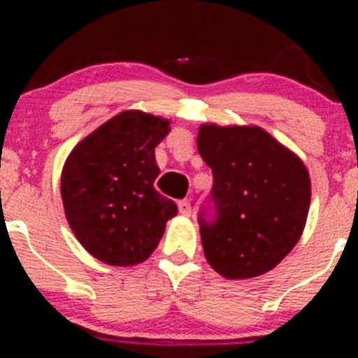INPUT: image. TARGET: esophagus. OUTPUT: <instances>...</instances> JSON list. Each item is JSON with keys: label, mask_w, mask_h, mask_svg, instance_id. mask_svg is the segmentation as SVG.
<instances>
[{"label": "esophagus", "mask_w": 358, "mask_h": 358, "mask_svg": "<svg viewBox=\"0 0 358 358\" xmlns=\"http://www.w3.org/2000/svg\"><path fill=\"white\" fill-rule=\"evenodd\" d=\"M178 211L182 213L183 216H190V213H192V206H190V201L189 199H183L178 202Z\"/></svg>", "instance_id": "esophagus-1"}]
</instances>
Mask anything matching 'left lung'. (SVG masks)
Wrapping results in <instances>:
<instances>
[{
	"instance_id": "1",
	"label": "left lung",
	"mask_w": 358,
	"mask_h": 358,
	"mask_svg": "<svg viewBox=\"0 0 358 358\" xmlns=\"http://www.w3.org/2000/svg\"><path fill=\"white\" fill-rule=\"evenodd\" d=\"M197 150L213 171V215L199 213L206 259L227 279L266 273L305 229L312 197L305 164L258 126L202 124Z\"/></svg>"
}]
</instances>
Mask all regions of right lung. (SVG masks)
Wrapping results in <instances>:
<instances>
[{
  "mask_svg": "<svg viewBox=\"0 0 358 358\" xmlns=\"http://www.w3.org/2000/svg\"><path fill=\"white\" fill-rule=\"evenodd\" d=\"M168 133V119L124 110L83 138L64 164L60 192L69 225L107 265L145 262L178 213L154 189V149Z\"/></svg>",
  "mask_w": 358,
  "mask_h": 358,
  "instance_id": "right-lung-1",
  "label": "right lung"
}]
</instances>
